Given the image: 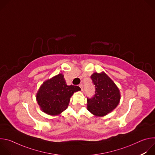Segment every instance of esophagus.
<instances>
[{
    "label": "esophagus",
    "instance_id": "obj_1",
    "mask_svg": "<svg viewBox=\"0 0 155 155\" xmlns=\"http://www.w3.org/2000/svg\"><path fill=\"white\" fill-rule=\"evenodd\" d=\"M79 86L80 87V88H81V91H83V85L82 84H80L79 85Z\"/></svg>",
    "mask_w": 155,
    "mask_h": 155
}]
</instances>
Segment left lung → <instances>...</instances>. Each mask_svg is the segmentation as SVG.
<instances>
[{"instance_id": "1", "label": "left lung", "mask_w": 155, "mask_h": 155, "mask_svg": "<svg viewBox=\"0 0 155 155\" xmlns=\"http://www.w3.org/2000/svg\"><path fill=\"white\" fill-rule=\"evenodd\" d=\"M95 86L94 96L87 99V108L96 117H104L112 112L120 100V90L115 83L104 72L91 76Z\"/></svg>"}]
</instances>
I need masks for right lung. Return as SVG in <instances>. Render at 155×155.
Returning <instances> with one entry per match:
<instances>
[{"mask_svg":"<svg viewBox=\"0 0 155 155\" xmlns=\"http://www.w3.org/2000/svg\"><path fill=\"white\" fill-rule=\"evenodd\" d=\"M78 86H68L64 75L59 74L43 82L36 95V99L41 111L56 116L68 108L71 96L80 91Z\"/></svg>","mask_w":155,"mask_h":155,"instance_id":"add662e5","label":"right lung"}]
</instances>
